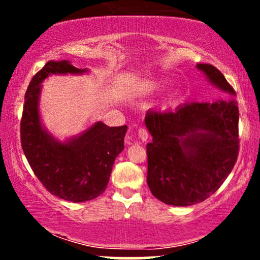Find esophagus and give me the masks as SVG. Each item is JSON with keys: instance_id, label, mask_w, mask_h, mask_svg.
<instances>
[{"instance_id": "obj_1", "label": "esophagus", "mask_w": 260, "mask_h": 260, "mask_svg": "<svg viewBox=\"0 0 260 260\" xmlns=\"http://www.w3.org/2000/svg\"><path fill=\"white\" fill-rule=\"evenodd\" d=\"M138 136H139V138L143 140V142H145V140L149 138V132H148L147 128H143V127L139 128V129H138Z\"/></svg>"}]
</instances>
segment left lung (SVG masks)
<instances>
[{"label":"left lung","instance_id":"obj_1","mask_svg":"<svg viewBox=\"0 0 260 260\" xmlns=\"http://www.w3.org/2000/svg\"><path fill=\"white\" fill-rule=\"evenodd\" d=\"M225 92L213 103L184 104L175 111H148V186L165 204L187 207L216 192L234 169L240 149L236 92L211 64H197Z\"/></svg>","mask_w":260,"mask_h":260}]
</instances>
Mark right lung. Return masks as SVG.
Here are the masks:
<instances>
[{
    "label": "right lung",
    "mask_w": 260,
    "mask_h": 260,
    "mask_svg": "<svg viewBox=\"0 0 260 260\" xmlns=\"http://www.w3.org/2000/svg\"><path fill=\"white\" fill-rule=\"evenodd\" d=\"M70 61H49L32 77L25 92L20 120V142L29 165L43 186L64 201L82 203L106 189L112 165L123 150L127 126L107 127L96 122L79 137L61 143L41 126L40 83L50 74L84 73Z\"/></svg>",
    "instance_id": "add662e5"
}]
</instances>
